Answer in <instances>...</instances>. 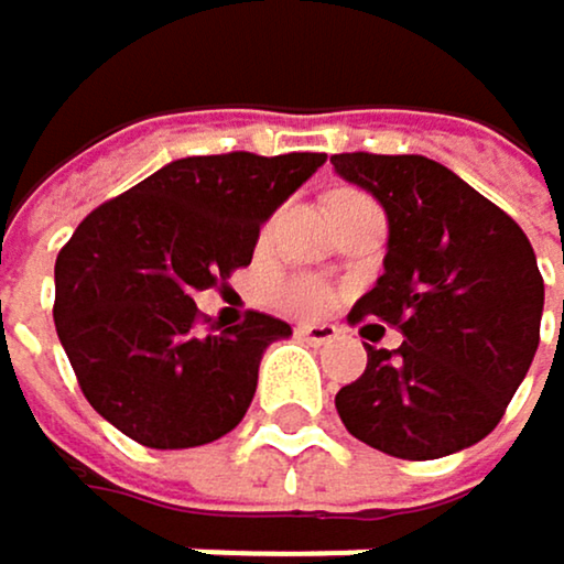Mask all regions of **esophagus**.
<instances>
[{"instance_id": "esophagus-1", "label": "esophagus", "mask_w": 564, "mask_h": 564, "mask_svg": "<svg viewBox=\"0 0 564 564\" xmlns=\"http://www.w3.org/2000/svg\"><path fill=\"white\" fill-rule=\"evenodd\" d=\"M299 337H303L306 344H316V347H323V344H333L340 337V326H333V323H299Z\"/></svg>"}]
</instances>
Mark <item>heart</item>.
I'll use <instances>...</instances> for the list:
<instances>
[{
    "instance_id": "heart-1",
    "label": "heart",
    "mask_w": 564,
    "mask_h": 564,
    "mask_svg": "<svg viewBox=\"0 0 564 564\" xmlns=\"http://www.w3.org/2000/svg\"><path fill=\"white\" fill-rule=\"evenodd\" d=\"M272 299L285 313L313 316L333 303V289H329V282H323L316 275H289L272 285Z\"/></svg>"
}]
</instances>
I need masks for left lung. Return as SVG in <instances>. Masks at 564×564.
Instances as JSON below:
<instances>
[{"instance_id": "8db88e82", "label": "left lung", "mask_w": 564, "mask_h": 564, "mask_svg": "<svg viewBox=\"0 0 564 564\" xmlns=\"http://www.w3.org/2000/svg\"><path fill=\"white\" fill-rule=\"evenodd\" d=\"M329 163L388 214L384 275L357 299L350 323L375 319L405 337L398 351L364 344V375L337 391L340 422L398 459H438L480 443L541 340L544 282L528 235L425 155L340 152Z\"/></svg>"}]
</instances>
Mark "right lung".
<instances>
[{"label": "right lung", "instance_id": "add662e5", "mask_svg": "<svg viewBox=\"0 0 564 564\" xmlns=\"http://www.w3.org/2000/svg\"><path fill=\"white\" fill-rule=\"evenodd\" d=\"M323 152L186 155L87 214L57 254L54 323L91 409L149 449L231 432L258 364L292 333L269 313L200 333L193 295L251 265L261 224Z\"/></svg>", "mask_w": 564, "mask_h": 564}]
</instances>
